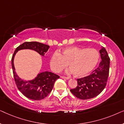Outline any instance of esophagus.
Returning a JSON list of instances; mask_svg holds the SVG:
<instances>
[{"label": "esophagus", "instance_id": "1", "mask_svg": "<svg viewBox=\"0 0 124 124\" xmlns=\"http://www.w3.org/2000/svg\"><path fill=\"white\" fill-rule=\"evenodd\" d=\"M61 78H64V79H69V78L68 77H65V76H60Z\"/></svg>", "mask_w": 124, "mask_h": 124}]
</instances>
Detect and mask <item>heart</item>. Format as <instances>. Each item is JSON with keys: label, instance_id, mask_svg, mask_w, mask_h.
Listing matches in <instances>:
<instances>
[{"label": "heart", "instance_id": "obj_1", "mask_svg": "<svg viewBox=\"0 0 124 124\" xmlns=\"http://www.w3.org/2000/svg\"><path fill=\"white\" fill-rule=\"evenodd\" d=\"M99 54L95 48L69 47L62 50V54L55 52L50 59L52 70L59 72L68 66L70 72L78 77H84L92 72L97 65Z\"/></svg>", "mask_w": 124, "mask_h": 124}]
</instances>
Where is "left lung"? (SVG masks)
I'll return each instance as SVG.
<instances>
[{
    "label": "left lung",
    "mask_w": 124,
    "mask_h": 124,
    "mask_svg": "<svg viewBox=\"0 0 124 124\" xmlns=\"http://www.w3.org/2000/svg\"><path fill=\"white\" fill-rule=\"evenodd\" d=\"M101 61L99 67L89 76L77 79V86L70 91L80 99H91L98 95L106 87L109 75L110 59L104 47L99 51Z\"/></svg>",
    "instance_id": "left-lung-1"
}]
</instances>
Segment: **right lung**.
<instances>
[{"mask_svg":"<svg viewBox=\"0 0 124 124\" xmlns=\"http://www.w3.org/2000/svg\"><path fill=\"white\" fill-rule=\"evenodd\" d=\"M48 45L37 42H26L17 47L12 57V67L15 82L22 94L29 99L39 101L46 97L53 89L54 83L60 78L57 74L52 72H45L38 74L36 77L31 81H24L20 78L15 72L13 64L15 56L18 51L30 49L44 56L48 51Z\"/></svg>","mask_w":124,"mask_h":124,"instance_id":"obj_1","label":"right lung"}]
</instances>
